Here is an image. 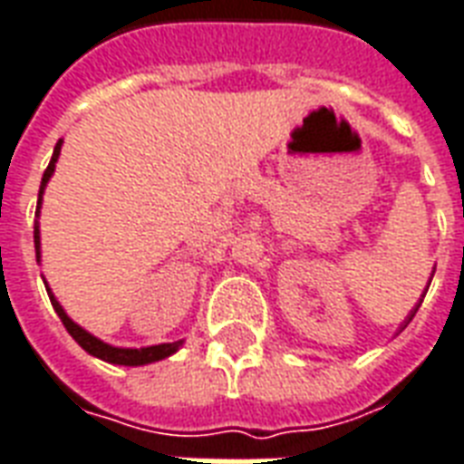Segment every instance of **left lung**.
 <instances>
[{
  "label": "left lung",
  "mask_w": 464,
  "mask_h": 464,
  "mask_svg": "<svg viewBox=\"0 0 464 464\" xmlns=\"http://www.w3.org/2000/svg\"><path fill=\"white\" fill-rule=\"evenodd\" d=\"M418 307H420V304H418ZM418 307H415V310H413V314H411V317H408V322H411V319L415 317V312H418Z\"/></svg>",
  "instance_id": "left-lung-1"
}]
</instances>
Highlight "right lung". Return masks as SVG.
Listing matches in <instances>:
<instances>
[{
    "mask_svg": "<svg viewBox=\"0 0 464 464\" xmlns=\"http://www.w3.org/2000/svg\"><path fill=\"white\" fill-rule=\"evenodd\" d=\"M58 154H61V140L56 142L53 147V157H51L49 167L44 171V179H41V188H39V206H36V216H39V208H41V197H44V187L49 184L51 174L56 169V162H58ZM34 246H36V260L41 258L39 256V246H41V238H39V226H34ZM46 283V280H44ZM46 293L51 297V304H53V310L56 314L61 317L63 322V327L68 329V334L78 342V344L83 346L85 352L92 356H98L102 362H110V363H120V366H142V363H152V362H160V359H167L171 356L177 349L181 346V342H171V344H157V346H145V349H120V346H110L101 339H95L92 334H88L83 327H78L73 319L68 317L63 307L58 304V300L51 295V290L46 287Z\"/></svg>",
    "mask_w": 464,
    "mask_h": 464,
    "instance_id": "add662e5",
    "label": "right lung"
}]
</instances>
